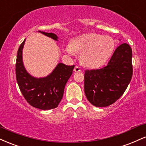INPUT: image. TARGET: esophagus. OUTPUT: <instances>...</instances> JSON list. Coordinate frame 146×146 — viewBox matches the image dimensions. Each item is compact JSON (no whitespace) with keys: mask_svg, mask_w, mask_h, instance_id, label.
Segmentation results:
<instances>
[{"mask_svg":"<svg viewBox=\"0 0 146 146\" xmlns=\"http://www.w3.org/2000/svg\"><path fill=\"white\" fill-rule=\"evenodd\" d=\"M74 71L75 72H79L81 71V70H80V68L78 66H76L74 68Z\"/></svg>","mask_w":146,"mask_h":146,"instance_id":"34e87169","label":"esophagus"}]
</instances>
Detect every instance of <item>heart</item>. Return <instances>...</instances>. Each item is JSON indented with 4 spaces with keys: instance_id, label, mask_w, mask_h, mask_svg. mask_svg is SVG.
<instances>
[{
    "instance_id": "heart-1",
    "label": "heart",
    "mask_w": 146,
    "mask_h": 146,
    "mask_svg": "<svg viewBox=\"0 0 146 146\" xmlns=\"http://www.w3.org/2000/svg\"><path fill=\"white\" fill-rule=\"evenodd\" d=\"M115 41L109 35L86 33L74 37L63 50L72 55L74 52L81 54L80 61L85 66L97 68L102 66L114 52Z\"/></svg>"
}]
</instances>
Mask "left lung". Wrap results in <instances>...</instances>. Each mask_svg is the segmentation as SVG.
I'll return each instance as SVG.
<instances>
[{"mask_svg":"<svg viewBox=\"0 0 146 146\" xmlns=\"http://www.w3.org/2000/svg\"><path fill=\"white\" fill-rule=\"evenodd\" d=\"M132 54L131 46L124 43L115 49L107 66L85 71L84 88L91 104L108 107L123 95L133 76Z\"/></svg>","mask_w":146,"mask_h":146,"instance_id":"obj_1","label":"left lung"}]
</instances>
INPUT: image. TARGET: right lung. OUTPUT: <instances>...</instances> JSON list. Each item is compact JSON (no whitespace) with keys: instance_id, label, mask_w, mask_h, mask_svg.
<instances>
[{"instance_id":"right-lung-1","label":"right lung","mask_w":146,"mask_h":146,"mask_svg":"<svg viewBox=\"0 0 146 146\" xmlns=\"http://www.w3.org/2000/svg\"><path fill=\"white\" fill-rule=\"evenodd\" d=\"M39 33L58 41V37L52 33L39 31ZM25 39L19 47L15 63L17 83L23 96L32 107L42 110L57 107L63 98L64 88L71 76L74 66H66L59 63L53 71L43 78L31 76L25 69L22 61V50Z\"/></svg>"}]
</instances>
